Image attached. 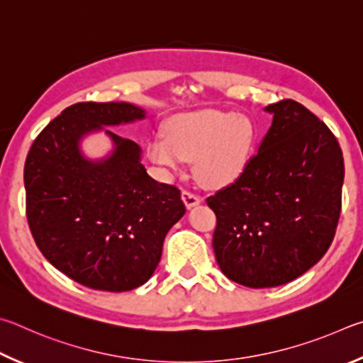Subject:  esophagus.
Instances as JSON below:
<instances>
[{
	"label": "esophagus",
	"mask_w": 363,
	"mask_h": 363,
	"mask_svg": "<svg viewBox=\"0 0 363 363\" xmlns=\"http://www.w3.org/2000/svg\"><path fill=\"white\" fill-rule=\"evenodd\" d=\"M182 199H183V202H185V206H186L188 208L199 206L201 202H202L201 196L194 194V193H191V191H183V193H182Z\"/></svg>",
	"instance_id": "1"
}]
</instances>
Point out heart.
Here are the masks:
<instances>
[{
	"label": "heart",
	"instance_id": "heart-1",
	"mask_svg": "<svg viewBox=\"0 0 363 363\" xmlns=\"http://www.w3.org/2000/svg\"><path fill=\"white\" fill-rule=\"evenodd\" d=\"M257 142V127L245 114L204 110L178 114L169 123L167 137L148 143V156L164 169L178 170L194 159V172L207 186H228L244 174Z\"/></svg>",
	"mask_w": 363,
	"mask_h": 363
}]
</instances>
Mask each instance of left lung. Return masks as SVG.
<instances>
[{
  "instance_id": "8db88e82",
  "label": "left lung",
  "mask_w": 363,
  "mask_h": 363,
  "mask_svg": "<svg viewBox=\"0 0 363 363\" xmlns=\"http://www.w3.org/2000/svg\"><path fill=\"white\" fill-rule=\"evenodd\" d=\"M272 124L233 185L207 198L223 274L250 289L300 277L325 255L341 212L345 161L325 123L295 100L268 105Z\"/></svg>"
}]
</instances>
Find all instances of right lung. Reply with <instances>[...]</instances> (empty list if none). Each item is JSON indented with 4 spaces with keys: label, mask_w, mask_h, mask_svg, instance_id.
Instances as JSON below:
<instances>
[{
    "label": "right lung",
    "mask_w": 363,
    "mask_h": 363,
    "mask_svg": "<svg viewBox=\"0 0 363 363\" xmlns=\"http://www.w3.org/2000/svg\"><path fill=\"white\" fill-rule=\"evenodd\" d=\"M145 118L125 101H81L35 138L25 161L27 220L48 262L84 287L129 291L152 276L165 234L183 215L180 189L159 183L140 162V146L105 130L114 150L101 161L79 142L104 125Z\"/></svg>",
    "instance_id": "add662e5"
}]
</instances>
